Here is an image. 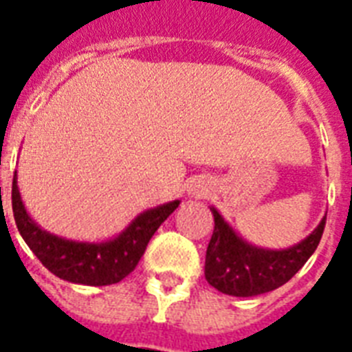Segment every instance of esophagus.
I'll list each match as a JSON object with an SVG mask.
<instances>
[{
	"label": "esophagus",
	"instance_id": "1",
	"mask_svg": "<svg viewBox=\"0 0 352 352\" xmlns=\"http://www.w3.org/2000/svg\"><path fill=\"white\" fill-rule=\"evenodd\" d=\"M190 193L192 195H197V197H201V195H204V190L199 184H195V186H190Z\"/></svg>",
	"mask_w": 352,
	"mask_h": 352
}]
</instances>
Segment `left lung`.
Listing matches in <instances>:
<instances>
[{"instance_id":"8db88e82","label":"left lung","mask_w":352,"mask_h":352,"mask_svg":"<svg viewBox=\"0 0 352 352\" xmlns=\"http://www.w3.org/2000/svg\"><path fill=\"white\" fill-rule=\"evenodd\" d=\"M214 214V234L206 250L204 278L223 294L248 298L270 292L285 285L307 263L320 245L325 217L307 239L285 250H265L248 245L226 225L219 212Z\"/></svg>"}]
</instances>
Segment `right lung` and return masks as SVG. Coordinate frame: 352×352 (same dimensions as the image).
<instances>
[{"label":"right lung","mask_w":352,"mask_h":352,"mask_svg":"<svg viewBox=\"0 0 352 352\" xmlns=\"http://www.w3.org/2000/svg\"><path fill=\"white\" fill-rule=\"evenodd\" d=\"M177 206L179 201H171L144 212L107 243H76L41 230L21 203L16 175L12 179V212L19 234L47 270L71 283L102 287L122 281L135 270L149 239Z\"/></svg>","instance_id":"1"}]
</instances>
